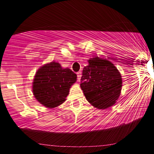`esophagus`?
<instances>
[{
    "label": "esophagus",
    "mask_w": 154,
    "mask_h": 154,
    "mask_svg": "<svg viewBox=\"0 0 154 154\" xmlns=\"http://www.w3.org/2000/svg\"><path fill=\"white\" fill-rule=\"evenodd\" d=\"M77 79H78V81H79L81 79V76H82V72H78L77 73Z\"/></svg>",
    "instance_id": "34e87169"
}]
</instances>
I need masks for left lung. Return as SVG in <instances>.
<instances>
[{"label": "left lung", "instance_id": "left-lung-1", "mask_svg": "<svg viewBox=\"0 0 154 154\" xmlns=\"http://www.w3.org/2000/svg\"><path fill=\"white\" fill-rule=\"evenodd\" d=\"M85 66L80 88L86 99L98 109L112 106L121 94L122 75L114 63L106 59L91 58Z\"/></svg>", "mask_w": 154, "mask_h": 154}]
</instances>
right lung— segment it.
Segmentation results:
<instances>
[{
	"mask_svg": "<svg viewBox=\"0 0 154 154\" xmlns=\"http://www.w3.org/2000/svg\"><path fill=\"white\" fill-rule=\"evenodd\" d=\"M77 75L70 69L63 68L56 61L38 69L32 82V93L40 104L47 108L59 106L66 100Z\"/></svg>",
	"mask_w": 154,
	"mask_h": 154,
	"instance_id": "right-lung-1",
	"label": "right lung"
}]
</instances>
